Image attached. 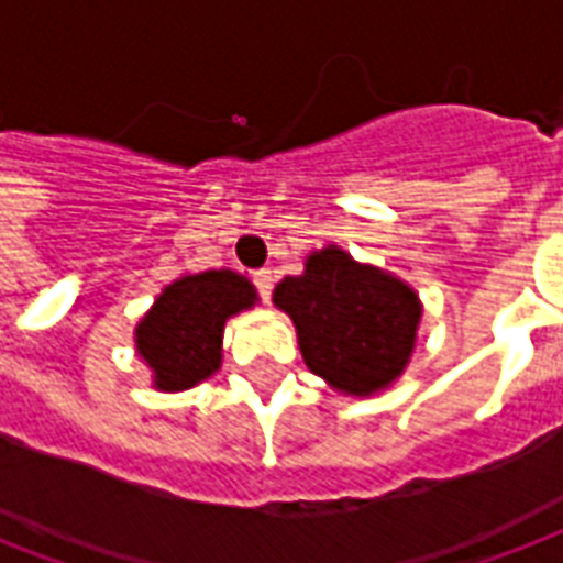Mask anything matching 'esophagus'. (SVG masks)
<instances>
[{"label": "esophagus", "mask_w": 563, "mask_h": 563, "mask_svg": "<svg viewBox=\"0 0 563 563\" xmlns=\"http://www.w3.org/2000/svg\"><path fill=\"white\" fill-rule=\"evenodd\" d=\"M254 286H256V291H260V298L268 300L272 298V289H274V274L268 272V268H260V272H254Z\"/></svg>", "instance_id": "1"}]
</instances>
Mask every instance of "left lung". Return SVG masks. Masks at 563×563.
Returning a JSON list of instances; mask_svg holds the SVG:
<instances>
[{
    "instance_id": "8db88e82",
    "label": "left lung",
    "mask_w": 563,
    "mask_h": 563,
    "mask_svg": "<svg viewBox=\"0 0 563 563\" xmlns=\"http://www.w3.org/2000/svg\"><path fill=\"white\" fill-rule=\"evenodd\" d=\"M274 303L295 321L307 368L353 397L383 391L406 371L423 312L411 286L339 245L312 251L303 274L283 277Z\"/></svg>"
}]
</instances>
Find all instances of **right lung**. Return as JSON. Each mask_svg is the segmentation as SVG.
<instances>
[{"mask_svg":"<svg viewBox=\"0 0 563 563\" xmlns=\"http://www.w3.org/2000/svg\"><path fill=\"white\" fill-rule=\"evenodd\" d=\"M256 303L247 277L230 268L184 274L169 283L136 324V353L157 391H187L221 368L224 321Z\"/></svg>","mask_w":563,"mask_h":563,"instance_id":"add662e5","label":"right lung"}]
</instances>
